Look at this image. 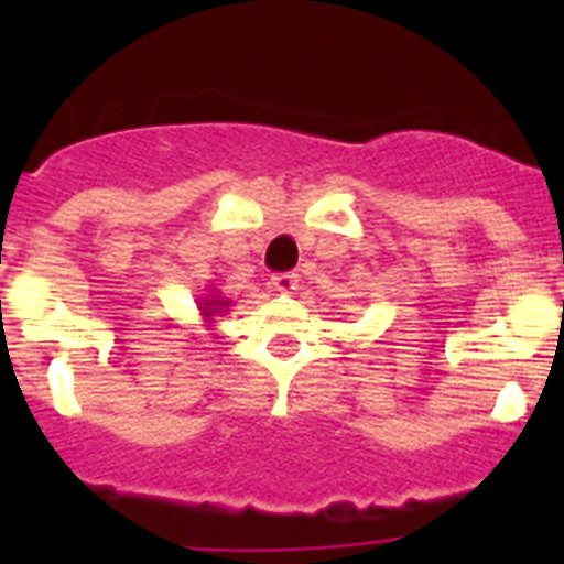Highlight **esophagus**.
Instances as JSON below:
<instances>
[{"label":"esophagus","instance_id":"34e87169","mask_svg":"<svg viewBox=\"0 0 564 564\" xmlns=\"http://www.w3.org/2000/svg\"><path fill=\"white\" fill-rule=\"evenodd\" d=\"M271 285H273V291H279V293H293L299 288V276L296 273H273Z\"/></svg>","mask_w":564,"mask_h":564}]
</instances>
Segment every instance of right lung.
I'll return each instance as SVG.
<instances>
[{"instance_id":"1","label":"right lung","mask_w":564,"mask_h":564,"mask_svg":"<svg viewBox=\"0 0 564 564\" xmlns=\"http://www.w3.org/2000/svg\"><path fill=\"white\" fill-rule=\"evenodd\" d=\"M228 305H231V302H226V299H223L217 291H212L208 296H203L200 302H197V307H200V316H203V322H206V327H212L214 316L226 311Z\"/></svg>"}]
</instances>
